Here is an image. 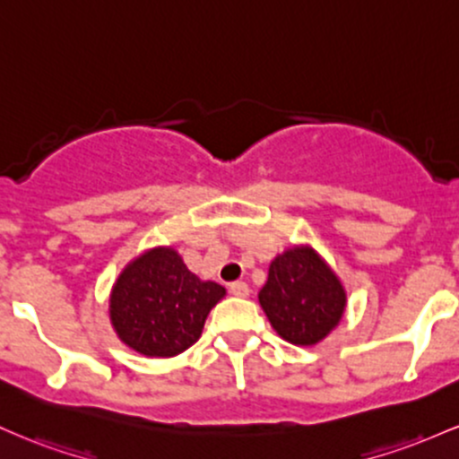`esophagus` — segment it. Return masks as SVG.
<instances>
[{
  "label": "esophagus",
  "instance_id": "34e87169",
  "mask_svg": "<svg viewBox=\"0 0 459 459\" xmlns=\"http://www.w3.org/2000/svg\"><path fill=\"white\" fill-rule=\"evenodd\" d=\"M230 292L234 297H247L249 295V286L245 281H234V284H230Z\"/></svg>",
  "mask_w": 459,
  "mask_h": 459
}]
</instances>
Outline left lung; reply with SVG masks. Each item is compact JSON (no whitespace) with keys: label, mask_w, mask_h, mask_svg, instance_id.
<instances>
[{"label":"left lung","mask_w":459,"mask_h":459,"mask_svg":"<svg viewBox=\"0 0 459 459\" xmlns=\"http://www.w3.org/2000/svg\"><path fill=\"white\" fill-rule=\"evenodd\" d=\"M257 301L277 336L312 347L338 327L347 310V290L314 247L292 245L271 262Z\"/></svg>","instance_id":"left-lung-1"}]
</instances>
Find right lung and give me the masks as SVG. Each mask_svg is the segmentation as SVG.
Returning <instances> with one entry per match:
<instances>
[{
    "label": "right lung",
    "mask_w": 459,
    "mask_h": 459,
    "mask_svg": "<svg viewBox=\"0 0 459 459\" xmlns=\"http://www.w3.org/2000/svg\"><path fill=\"white\" fill-rule=\"evenodd\" d=\"M225 288L199 280L171 245L152 247L112 284L108 314L118 341L145 358H173L199 341Z\"/></svg>",
    "instance_id": "add662e5"
}]
</instances>
